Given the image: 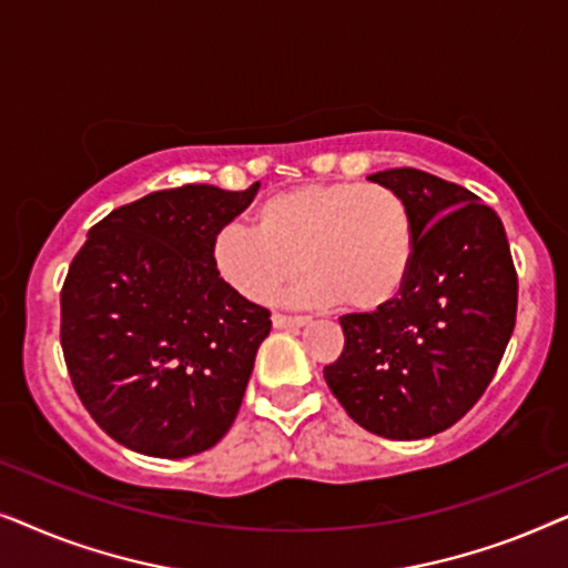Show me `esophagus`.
I'll return each instance as SVG.
<instances>
[{
    "label": "esophagus",
    "mask_w": 568,
    "mask_h": 568,
    "mask_svg": "<svg viewBox=\"0 0 568 568\" xmlns=\"http://www.w3.org/2000/svg\"><path fill=\"white\" fill-rule=\"evenodd\" d=\"M271 321H274V328H302V325L310 323L307 317L302 315H282V313H276Z\"/></svg>",
    "instance_id": "1"
}]
</instances>
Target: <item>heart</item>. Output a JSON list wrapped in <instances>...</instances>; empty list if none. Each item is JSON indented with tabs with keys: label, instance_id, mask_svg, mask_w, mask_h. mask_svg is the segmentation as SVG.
<instances>
[{
	"label": "heart",
	"instance_id": "heart-1",
	"mask_svg": "<svg viewBox=\"0 0 568 568\" xmlns=\"http://www.w3.org/2000/svg\"><path fill=\"white\" fill-rule=\"evenodd\" d=\"M414 220L406 199L383 183H305L274 193L255 230L230 222L212 237L216 276L240 297L268 300L307 271L286 297L375 313L390 305L414 266Z\"/></svg>",
	"mask_w": 568,
	"mask_h": 568
}]
</instances>
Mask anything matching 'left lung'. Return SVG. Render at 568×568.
I'll return each instance as SVG.
<instances>
[{
  "label": "left lung",
  "instance_id": "left-lung-1",
  "mask_svg": "<svg viewBox=\"0 0 568 568\" xmlns=\"http://www.w3.org/2000/svg\"><path fill=\"white\" fill-rule=\"evenodd\" d=\"M406 199L414 266L390 305L341 317L346 344L323 369L346 414L385 439H424L476 406L517 317L507 232L476 193L414 168L369 175Z\"/></svg>",
  "mask_w": 568,
  "mask_h": 568
}]
</instances>
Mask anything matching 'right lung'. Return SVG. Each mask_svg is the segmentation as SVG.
Returning <instances> with one entry per match:
<instances>
[{"mask_svg": "<svg viewBox=\"0 0 568 568\" xmlns=\"http://www.w3.org/2000/svg\"><path fill=\"white\" fill-rule=\"evenodd\" d=\"M258 185L154 191L113 209L74 255L61 348L82 406L119 445L178 460L235 422L271 313L216 276L212 237Z\"/></svg>", "mask_w": 568, "mask_h": 568, "instance_id": "add662e5", "label": "right lung"}]
</instances>
